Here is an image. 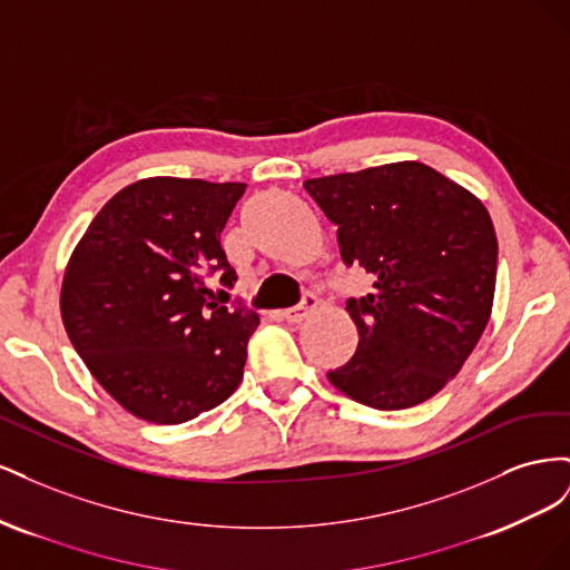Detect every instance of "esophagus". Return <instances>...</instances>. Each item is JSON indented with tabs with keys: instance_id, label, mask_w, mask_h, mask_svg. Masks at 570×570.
<instances>
[{
	"instance_id": "esophagus-1",
	"label": "esophagus",
	"mask_w": 570,
	"mask_h": 570,
	"mask_svg": "<svg viewBox=\"0 0 570 570\" xmlns=\"http://www.w3.org/2000/svg\"><path fill=\"white\" fill-rule=\"evenodd\" d=\"M316 304H318L316 295H312V292H304V295H302V302H299L297 306L287 308V312H283V318H285L287 323H302L308 314L314 312Z\"/></svg>"
}]
</instances>
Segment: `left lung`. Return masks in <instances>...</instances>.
<instances>
[{
    "label": "left lung",
    "mask_w": 570,
    "mask_h": 570,
    "mask_svg": "<svg viewBox=\"0 0 570 570\" xmlns=\"http://www.w3.org/2000/svg\"><path fill=\"white\" fill-rule=\"evenodd\" d=\"M304 189L337 228L342 264L373 275L366 297L347 299L356 352L327 381L381 411L430 400L461 371L492 312L499 249L488 209L419 161Z\"/></svg>",
    "instance_id": "1"
}]
</instances>
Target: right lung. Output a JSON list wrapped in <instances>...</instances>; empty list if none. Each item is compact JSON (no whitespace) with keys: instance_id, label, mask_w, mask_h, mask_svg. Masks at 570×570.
<instances>
[{"instance_id":"right-lung-1","label":"right lung","mask_w":570,"mask_h":570,"mask_svg":"<svg viewBox=\"0 0 570 570\" xmlns=\"http://www.w3.org/2000/svg\"><path fill=\"white\" fill-rule=\"evenodd\" d=\"M245 183L147 178L111 197L82 235L61 287L68 340L132 416L176 425L226 402L243 381L258 316L218 306L204 278L237 273L220 233ZM223 292V289H220Z\"/></svg>"}]
</instances>
